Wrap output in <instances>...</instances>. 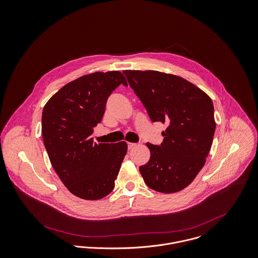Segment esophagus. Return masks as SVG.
Returning a JSON list of instances; mask_svg holds the SVG:
<instances>
[{"instance_id":"esophagus-1","label":"esophagus","mask_w":258,"mask_h":258,"mask_svg":"<svg viewBox=\"0 0 258 258\" xmlns=\"http://www.w3.org/2000/svg\"><path fill=\"white\" fill-rule=\"evenodd\" d=\"M137 145H138L137 143H128V149H133V148H135Z\"/></svg>"}]
</instances>
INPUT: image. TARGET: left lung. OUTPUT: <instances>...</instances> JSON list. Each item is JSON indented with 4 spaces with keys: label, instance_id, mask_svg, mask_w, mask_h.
<instances>
[{
    "label": "left lung",
    "instance_id": "1",
    "mask_svg": "<svg viewBox=\"0 0 258 258\" xmlns=\"http://www.w3.org/2000/svg\"><path fill=\"white\" fill-rule=\"evenodd\" d=\"M152 121L167 123L161 145L146 143L149 161L140 167L145 184L161 193L186 188L206 162L216 121L211 98L186 79L155 70H124Z\"/></svg>",
    "mask_w": 258,
    "mask_h": 258
}]
</instances>
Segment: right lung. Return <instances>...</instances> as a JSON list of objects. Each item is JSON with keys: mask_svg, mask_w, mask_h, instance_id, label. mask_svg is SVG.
I'll return each mask as SVG.
<instances>
[{"mask_svg": "<svg viewBox=\"0 0 258 258\" xmlns=\"http://www.w3.org/2000/svg\"><path fill=\"white\" fill-rule=\"evenodd\" d=\"M120 84L119 71L95 72L62 87L45 104L41 133L52 167L66 188L84 200L108 196L126 154L125 142L94 143L108 97Z\"/></svg>", "mask_w": 258, "mask_h": 258, "instance_id": "obj_1", "label": "right lung"}]
</instances>
